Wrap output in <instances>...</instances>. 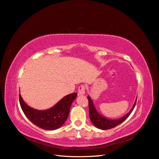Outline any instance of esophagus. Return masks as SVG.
I'll return each mask as SVG.
<instances>
[{
    "label": "esophagus",
    "mask_w": 159,
    "mask_h": 159,
    "mask_svg": "<svg viewBox=\"0 0 159 159\" xmlns=\"http://www.w3.org/2000/svg\"><path fill=\"white\" fill-rule=\"evenodd\" d=\"M85 93V86L84 85H80L79 86L78 89V94H84Z\"/></svg>",
    "instance_id": "obj_1"
}]
</instances>
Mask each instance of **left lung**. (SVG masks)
Segmentation results:
<instances>
[{"instance_id":"left-lung-1","label":"left lung","mask_w":159,"mask_h":159,"mask_svg":"<svg viewBox=\"0 0 159 159\" xmlns=\"http://www.w3.org/2000/svg\"><path fill=\"white\" fill-rule=\"evenodd\" d=\"M87 98L89 100V117L90 120L92 121L93 124L96 126V127L102 129V130H107V129H110L115 127L117 125H119L121 124L122 122L125 120L126 119H127L128 116L130 115V113L132 112L133 111L134 108L136 105V102H137V99L134 102V105L133 108H131V110L130 112L126 114L125 116L123 117L120 118V119H115V120H110V119H107V118L103 117L101 116L99 113L97 111L96 108H95L94 104L93 102L92 99L90 98L89 96L87 97Z\"/></svg>"}]
</instances>
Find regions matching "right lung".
Returning a JSON list of instances; mask_svg holds the SVG:
<instances>
[{"mask_svg": "<svg viewBox=\"0 0 159 159\" xmlns=\"http://www.w3.org/2000/svg\"><path fill=\"white\" fill-rule=\"evenodd\" d=\"M77 93H73L62 98L56 105L48 110L39 111L29 107L19 94V101L22 111L28 119L39 128L44 130H55L65 123L70 112V106Z\"/></svg>", "mask_w": 159, "mask_h": 159, "instance_id": "add662e5", "label": "right lung"}]
</instances>
